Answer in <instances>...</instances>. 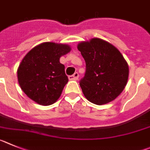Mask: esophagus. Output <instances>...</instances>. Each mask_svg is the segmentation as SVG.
<instances>
[{"instance_id":"34e87169","label":"esophagus","mask_w":150,"mask_h":150,"mask_svg":"<svg viewBox=\"0 0 150 150\" xmlns=\"http://www.w3.org/2000/svg\"><path fill=\"white\" fill-rule=\"evenodd\" d=\"M78 77H79V74H78V72H75L73 75H69V80H78Z\"/></svg>"}]
</instances>
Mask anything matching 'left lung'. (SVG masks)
I'll list each match as a JSON object with an SVG mask.
<instances>
[{
  "mask_svg": "<svg viewBox=\"0 0 150 150\" xmlns=\"http://www.w3.org/2000/svg\"><path fill=\"white\" fill-rule=\"evenodd\" d=\"M78 49L86 63L84 76L79 82L84 96L98 105L114 100L129 78V67L120 52L98 38L79 43Z\"/></svg>",
  "mask_w": 150,
  "mask_h": 150,
  "instance_id": "1",
  "label": "left lung"
}]
</instances>
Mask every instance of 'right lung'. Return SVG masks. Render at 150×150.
<instances>
[{
	"label": "right lung",
	"mask_w": 150,
	"mask_h": 150,
	"mask_svg": "<svg viewBox=\"0 0 150 150\" xmlns=\"http://www.w3.org/2000/svg\"><path fill=\"white\" fill-rule=\"evenodd\" d=\"M70 50L67 45L44 42L27 54L17 74L21 90L30 98L42 105L58 99L69 81L60 57Z\"/></svg>",
	"instance_id": "1"
}]
</instances>
